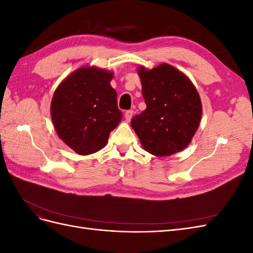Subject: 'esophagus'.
Instances as JSON below:
<instances>
[{
	"mask_svg": "<svg viewBox=\"0 0 253 253\" xmlns=\"http://www.w3.org/2000/svg\"><path fill=\"white\" fill-rule=\"evenodd\" d=\"M132 116H133V111H126V112L125 117H126V120L127 122L131 121Z\"/></svg>",
	"mask_w": 253,
	"mask_h": 253,
	"instance_id": "obj_1",
	"label": "esophagus"
}]
</instances>
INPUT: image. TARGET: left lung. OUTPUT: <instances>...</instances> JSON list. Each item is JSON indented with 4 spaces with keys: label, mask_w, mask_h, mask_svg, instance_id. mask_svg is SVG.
<instances>
[{
    "label": "left lung",
    "mask_w": 253,
    "mask_h": 253,
    "mask_svg": "<svg viewBox=\"0 0 253 253\" xmlns=\"http://www.w3.org/2000/svg\"><path fill=\"white\" fill-rule=\"evenodd\" d=\"M147 109L131 125L144 151L166 157L188 147L201 124L203 106L194 84L177 68L162 63L137 68Z\"/></svg>",
    "instance_id": "1"
}]
</instances>
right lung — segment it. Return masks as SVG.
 I'll return each mask as SVG.
<instances>
[{
  "label": "right lung",
  "mask_w": 253,
  "mask_h": 253,
  "mask_svg": "<svg viewBox=\"0 0 253 253\" xmlns=\"http://www.w3.org/2000/svg\"><path fill=\"white\" fill-rule=\"evenodd\" d=\"M112 71L81 66L53 93L50 115L59 138L79 155L103 149L110 133L122 119Z\"/></svg>",
  "instance_id": "add662e5"
}]
</instances>
